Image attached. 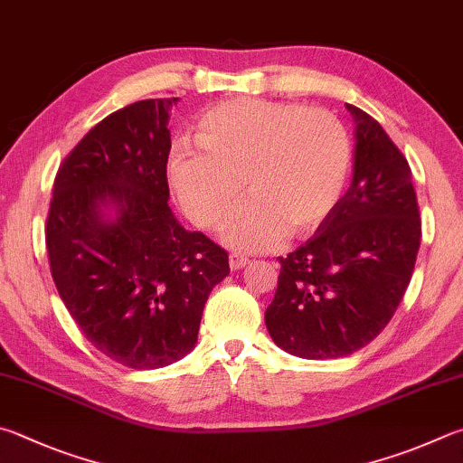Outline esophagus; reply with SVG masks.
<instances>
[{
  "mask_svg": "<svg viewBox=\"0 0 463 463\" xmlns=\"http://www.w3.org/2000/svg\"><path fill=\"white\" fill-rule=\"evenodd\" d=\"M229 263H231V269H242L247 263H249V257L247 255H241V253H231L229 255Z\"/></svg>",
  "mask_w": 463,
  "mask_h": 463,
  "instance_id": "obj_1",
  "label": "esophagus"
}]
</instances>
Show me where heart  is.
I'll return each instance as SVG.
<instances>
[{"instance_id": "b5f03b06", "label": "heart", "mask_w": 463, "mask_h": 463, "mask_svg": "<svg viewBox=\"0 0 463 463\" xmlns=\"http://www.w3.org/2000/svg\"><path fill=\"white\" fill-rule=\"evenodd\" d=\"M198 147L175 146L167 178L180 206L239 250H269L316 231L346 190L352 146L332 113L265 99H232L196 125Z\"/></svg>"}]
</instances>
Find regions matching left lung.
<instances>
[{
	"instance_id": "obj_1",
	"label": "left lung",
	"mask_w": 463,
	"mask_h": 463,
	"mask_svg": "<svg viewBox=\"0 0 463 463\" xmlns=\"http://www.w3.org/2000/svg\"><path fill=\"white\" fill-rule=\"evenodd\" d=\"M354 175L306 245L279 257L267 330L281 350L307 360L348 356L391 322L421 241L405 156L381 123L354 105Z\"/></svg>"
}]
</instances>
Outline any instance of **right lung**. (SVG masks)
<instances>
[{"mask_svg": "<svg viewBox=\"0 0 463 463\" xmlns=\"http://www.w3.org/2000/svg\"><path fill=\"white\" fill-rule=\"evenodd\" d=\"M147 99L95 125L56 174L46 249L58 296L115 363L154 371L194 348L229 255L167 206L170 109Z\"/></svg>", "mask_w": 463, "mask_h": 463, "instance_id": "obj_1", "label": "right lung"}]
</instances>
